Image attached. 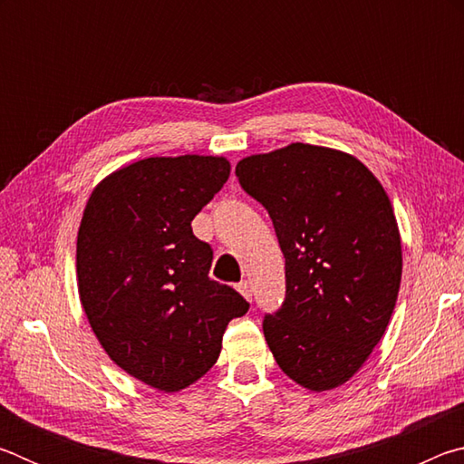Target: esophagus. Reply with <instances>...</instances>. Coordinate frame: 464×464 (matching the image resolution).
I'll list each match as a JSON object with an SVG mask.
<instances>
[{"label": "esophagus", "instance_id": "esophagus-1", "mask_svg": "<svg viewBox=\"0 0 464 464\" xmlns=\"http://www.w3.org/2000/svg\"><path fill=\"white\" fill-rule=\"evenodd\" d=\"M237 290H239V293H241L243 296H246V298H247V301H249V298H251V285H249V282H247V280H243V282H239V285H237Z\"/></svg>", "mask_w": 464, "mask_h": 464}]
</instances>
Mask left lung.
I'll list each match as a JSON object with an SVG mask.
<instances>
[{
    "label": "left lung",
    "instance_id": "obj_1",
    "mask_svg": "<svg viewBox=\"0 0 464 464\" xmlns=\"http://www.w3.org/2000/svg\"><path fill=\"white\" fill-rule=\"evenodd\" d=\"M235 176L268 210L285 254L286 295L264 317L266 342L301 387L334 389L395 309L403 260L389 196L356 157L304 143L246 157Z\"/></svg>",
    "mask_w": 464,
    "mask_h": 464
}]
</instances>
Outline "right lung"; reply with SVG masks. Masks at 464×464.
Instances as JSON below:
<instances>
[{"label": "right lung", "instance_id": "obj_1", "mask_svg": "<svg viewBox=\"0 0 464 464\" xmlns=\"http://www.w3.org/2000/svg\"><path fill=\"white\" fill-rule=\"evenodd\" d=\"M225 157H147L114 171L85 204L77 286L106 354L130 376L174 392L221 354L249 303L208 276L213 249L192 218L229 179Z\"/></svg>", "mask_w": 464, "mask_h": 464}]
</instances>
